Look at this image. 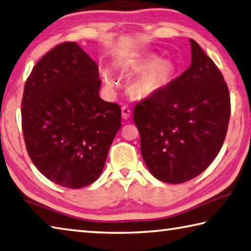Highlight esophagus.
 Segmentation results:
<instances>
[{
  "label": "esophagus",
  "instance_id": "esophagus-1",
  "mask_svg": "<svg viewBox=\"0 0 251 251\" xmlns=\"http://www.w3.org/2000/svg\"><path fill=\"white\" fill-rule=\"evenodd\" d=\"M122 116L123 118H125V120H127L130 116V108L128 106L124 105L122 107Z\"/></svg>",
  "mask_w": 251,
  "mask_h": 251
}]
</instances>
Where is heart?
I'll list each match as a JSON object with an SVG mask.
<instances>
[{
	"label": "heart",
	"mask_w": 251,
	"mask_h": 251,
	"mask_svg": "<svg viewBox=\"0 0 251 251\" xmlns=\"http://www.w3.org/2000/svg\"><path fill=\"white\" fill-rule=\"evenodd\" d=\"M127 74L138 72L130 84V92L138 99L151 98L165 90L175 75V67L169 60L158 59L156 54L147 53L129 58L122 63ZM103 80L108 86L113 85L111 71L101 70Z\"/></svg>",
	"instance_id": "b5f03b06"
}]
</instances>
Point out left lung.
I'll use <instances>...</instances> for the list:
<instances>
[{
    "instance_id": "left-lung-1",
    "label": "left lung",
    "mask_w": 251,
    "mask_h": 251,
    "mask_svg": "<svg viewBox=\"0 0 251 251\" xmlns=\"http://www.w3.org/2000/svg\"><path fill=\"white\" fill-rule=\"evenodd\" d=\"M188 70L157 95L134 107L146 166L158 180L183 183L206 169L220 152L230 116V97L222 72L190 39Z\"/></svg>"
}]
</instances>
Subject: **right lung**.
I'll return each mask as SVG.
<instances>
[{
	"mask_svg": "<svg viewBox=\"0 0 251 251\" xmlns=\"http://www.w3.org/2000/svg\"><path fill=\"white\" fill-rule=\"evenodd\" d=\"M97 62L74 42L59 44L36 63L22 100V128L36 168L65 188L101 176L121 128V106L100 98Z\"/></svg>",
	"mask_w": 251,
	"mask_h": 251,
	"instance_id": "1",
	"label": "right lung"
}]
</instances>
